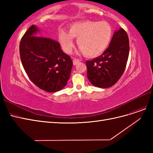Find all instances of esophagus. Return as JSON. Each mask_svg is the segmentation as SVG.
I'll return each instance as SVG.
<instances>
[{
  "label": "esophagus",
  "mask_w": 153,
  "mask_h": 153,
  "mask_svg": "<svg viewBox=\"0 0 153 153\" xmlns=\"http://www.w3.org/2000/svg\"><path fill=\"white\" fill-rule=\"evenodd\" d=\"M79 60L77 59H73V64L74 65H76V64H77L78 62H79Z\"/></svg>",
  "instance_id": "esophagus-1"
}]
</instances>
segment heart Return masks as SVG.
Returning <instances> with one entry per match:
<instances>
[{
    "mask_svg": "<svg viewBox=\"0 0 153 153\" xmlns=\"http://www.w3.org/2000/svg\"><path fill=\"white\" fill-rule=\"evenodd\" d=\"M112 37V29L108 23L85 20L71 24L68 32L60 29L58 40L64 52L69 53L74 47L73 38H77L80 52L87 57H94L105 52Z\"/></svg>",
    "mask_w": 153,
    "mask_h": 153,
    "instance_id": "1",
    "label": "heart"
}]
</instances>
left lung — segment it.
Masks as SVG:
<instances>
[{
    "instance_id": "obj_1",
    "label": "left lung",
    "mask_w": 153,
    "mask_h": 153,
    "mask_svg": "<svg viewBox=\"0 0 153 153\" xmlns=\"http://www.w3.org/2000/svg\"><path fill=\"white\" fill-rule=\"evenodd\" d=\"M129 52L128 34L120 28L114 32L109 47L102 55L86 61L87 78L91 84L100 88L114 85L126 68Z\"/></svg>"
}]
</instances>
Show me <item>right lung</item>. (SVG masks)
Returning a JSON list of instances; mask_svg holds the SVG:
<instances>
[{
    "mask_svg": "<svg viewBox=\"0 0 153 153\" xmlns=\"http://www.w3.org/2000/svg\"><path fill=\"white\" fill-rule=\"evenodd\" d=\"M39 31L36 25H32L21 39L22 64L30 80L37 87L48 92H55L66 85L73 61L62 52L57 41L36 36Z\"/></svg>",
    "mask_w": 153,
    "mask_h": 153,
    "instance_id": "add662e5",
    "label": "right lung"
}]
</instances>
